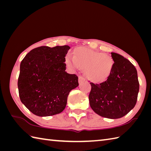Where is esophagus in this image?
Instances as JSON below:
<instances>
[{
  "label": "esophagus",
  "instance_id": "34e87169",
  "mask_svg": "<svg viewBox=\"0 0 151 151\" xmlns=\"http://www.w3.org/2000/svg\"><path fill=\"white\" fill-rule=\"evenodd\" d=\"M85 80H86V78L84 77V76H80L79 78H78V82H79V83H82V82L85 81Z\"/></svg>",
  "mask_w": 151,
  "mask_h": 151
}]
</instances>
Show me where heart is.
<instances>
[{
	"mask_svg": "<svg viewBox=\"0 0 151 151\" xmlns=\"http://www.w3.org/2000/svg\"><path fill=\"white\" fill-rule=\"evenodd\" d=\"M65 62L72 69L78 67L85 68L86 75L95 81L106 78L113 66V61L110 56L86 48L76 49L75 56L68 54Z\"/></svg>",
	"mask_w": 151,
	"mask_h": 151,
	"instance_id": "obj_1",
	"label": "heart"
}]
</instances>
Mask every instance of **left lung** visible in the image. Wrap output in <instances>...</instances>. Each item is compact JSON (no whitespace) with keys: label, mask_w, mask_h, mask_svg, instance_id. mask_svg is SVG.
I'll return each instance as SVG.
<instances>
[{"label":"left lung","mask_w":151,"mask_h":151,"mask_svg":"<svg viewBox=\"0 0 151 151\" xmlns=\"http://www.w3.org/2000/svg\"><path fill=\"white\" fill-rule=\"evenodd\" d=\"M114 63L110 73L101 83L90 82L91 109L100 116L118 119L135 106L139 84L136 67L120 54L111 52Z\"/></svg>","instance_id":"left-lung-1"}]
</instances>
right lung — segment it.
Instances as JSON below:
<instances>
[{
	"instance_id": "add662e5",
	"label": "right lung",
	"mask_w": 151,
	"mask_h": 151,
	"mask_svg": "<svg viewBox=\"0 0 151 151\" xmlns=\"http://www.w3.org/2000/svg\"><path fill=\"white\" fill-rule=\"evenodd\" d=\"M67 45L32 49L21 61L17 86L20 100L40 117L60 114L69 92L78 86V77L65 71Z\"/></svg>"
}]
</instances>
